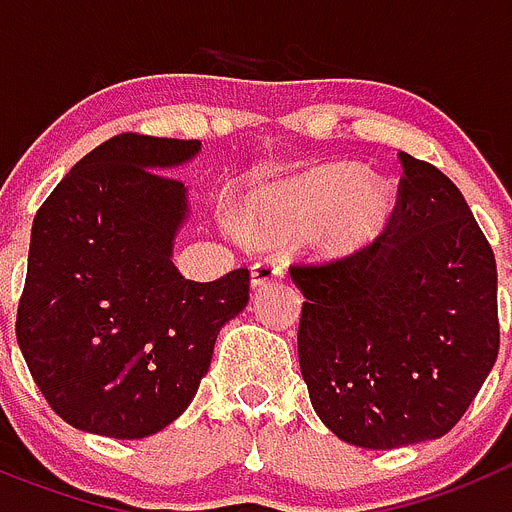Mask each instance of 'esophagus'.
Masks as SVG:
<instances>
[{
    "mask_svg": "<svg viewBox=\"0 0 512 512\" xmlns=\"http://www.w3.org/2000/svg\"><path fill=\"white\" fill-rule=\"evenodd\" d=\"M278 278H283V265L278 260H260L250 268L252 288L268 286L270 281H278Z\"/></svg>",
    "mask_w": 512,
    "mask_h": 512,
    "instance_id": "obj_1",
    "label": "esophagus"
}]
</instances>
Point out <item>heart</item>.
<instances>
[{
    "label": "heart",
    "instance_id": "1",
    "mask_svg": "<svg viewBox=\"0 0 512 512\" xmlns=\"http://www.w3.org/2000/svg\"><path fill=\"white\" fill-rule=\"evenodd\" d=\"M391 211L394 188L384 177L366 175L355 162H322L255 190L244 224L262 237L306 229L314 255L342 260L366 250L386 229Z\"/></svg>",
    "mask_w": 512,
    "mask_h": 512
}]
</instances>
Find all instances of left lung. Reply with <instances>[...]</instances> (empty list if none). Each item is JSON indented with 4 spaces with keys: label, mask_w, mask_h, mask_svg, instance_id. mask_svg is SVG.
<instances>
[{
    "label": "left lung",
    "mask_w": 512,
    "mask_h": 512,
    "mask_svg": "<svg viewBox=\"0 0 512 512\" xmlns=\"http://www.w3.org/2000/svg\"><path fill=\"white\" fill-rule=\"evenodd\" d=\"M399 162L389 234L332 265L291 268L311 407L371 451L446 435L500 348L495 255L464 195L433 164L404 151Z\"/></svg>",
    "instance_id": "1"
}]
</instances>
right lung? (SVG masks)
<instances>
[{
	"label": "right lung",
	"instance_id": "obj_1",
	"mask_svg": "<svg viewBox=\"0 0 512 512\" xmlns=\"http://www.w3.org/2000/svg\"><path fill=\"white\" fill-rule=\"evenodd\" d=\"M201 141L121 133L92 149L30 231L17 342L71 428L139 441L193 402L221 327L250 301V273L185 281L172 262L193 216L175 177Z\"/></svg>",
	"mask_w": 512,
	"mask_h": 512
}]
</instances>
